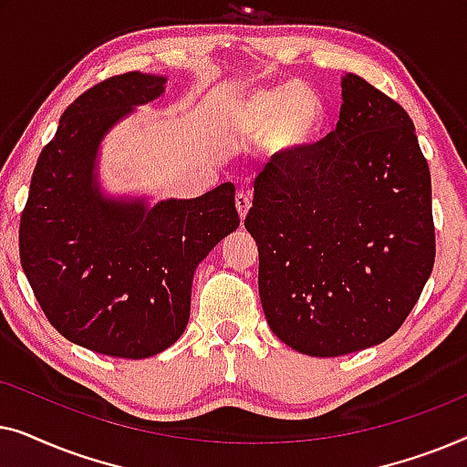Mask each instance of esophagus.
Here are the masks:
<instances>
[{
	"label": "esophagus",
	"instance_id": "esophagus-1",
	"mask_svg": "<svg viewBox=\"0 0 467 467\" xmlns=\"http://www.w3.org/2000/svg\"><path fill=\"white\" fill-rule=\"evenodd\" d=\"M235 208H238L240 219L244 221L246 214H248V210H251V195L244 193V191H240V193L235 195Z\"/></svg>",
	"mask_w": 467,
	"mask_h": 467
}]
</instances>
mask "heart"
<instances>
[{
    "label": "heart",
    "instance_id": "obj_1",
    "mask_svg": "<svg viewBox=\"0 0 467 467\" xmlns=\"http://www.w3.org/2000/svg\"><path fill=\"white\" fill-rule=\"evenodd\" d=\"M227 123L240 136L264 138L280 159L304 152L325 125V104L317 91L297 82L253 88L229 104Z\"/></svg>",
    "mask_w": 467,
    "mask_h": 467
}]
</instances>
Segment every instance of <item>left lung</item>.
I'll return each mask as SVG.
<instances>
[{
    "label": "left lung",
    "mask_w": 467,
    "mask_h": 467,
    "mask_svg": "<svg viewBox=\"0 0 467 467\" xmlns=\"http://www.w3.org/2000/svg\"><path fill=\"white\" fill-rule=\"evenodd\" d=\"M244 227L259 246L267 325L286 347L337 357L385 342L436 257L430 165L408 112L344 74L336 131L272 157Z\"/></svg>",
    "instance_id": "obj_1"
}]
</instances>
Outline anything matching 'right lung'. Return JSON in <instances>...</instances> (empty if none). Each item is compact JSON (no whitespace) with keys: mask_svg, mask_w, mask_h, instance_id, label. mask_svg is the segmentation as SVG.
I'll list each match as a JSON object with an SVG mask.
<instances>
[{"mask_svg":"<svg viewBox=\"0 0 467 467\" xmlns=\"http://www.w3.org/2000/svg\"><path fill=\"white\" fill-rule=\"evenodd\" d=\"M165 82L127 72L69 104L37 159L18 229L21 265L50 325L123 359L163 353L182 336L197 265L240 227L232 182L157 203L101 187V142Z\"/></svg>","mask_w":467,"mask_h":467,"instance_id":"add662e5","label":"right lung"}]
</instances>
